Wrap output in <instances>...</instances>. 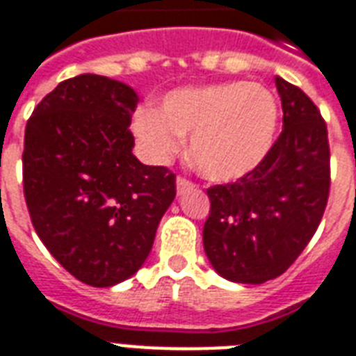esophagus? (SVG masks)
Instances as JSON below:
<instances>
[{"label": "esophagus", "mask_w": 356, "mask_h": 356, "mask_svg": "<svg viewBox=\"0 0 356 356\" xmlns=\"http://www.w3.org/2000/svg\"><path fill=\"white\" fill-rule=\"evenodd\" d=\"M195 184L192 183V181H188V179L184 177H177V194H184V192H188V190H194Z\"/></svg>", "instance_id": "obj_1"}]
</instances>
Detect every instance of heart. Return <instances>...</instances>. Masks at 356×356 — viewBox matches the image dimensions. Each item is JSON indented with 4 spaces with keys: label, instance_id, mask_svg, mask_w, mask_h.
Masks as SVG:
<instances>
[{
    "label": "heart",
    "instance_id": "obj_1",
    "mask_svg": "<svg viewBox=\"0 0 356 356\" xmlns=\"http://www.w3.org/2000/svg\"><path fill=\"white\" fill-rule=\"evenodd\" d=\"M277 118L275 97L266 86L234 81L170 92L161 111H136L133 131L155 161L175 155L190 134V156L197 170L212 181H234L270 153Z\"/></svg>",
    "mask_w": 356,
    "mask_h": 356
}]
</instances>
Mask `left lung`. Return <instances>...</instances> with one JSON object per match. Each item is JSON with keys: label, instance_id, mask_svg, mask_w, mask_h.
<instances>
[{"label": "left lung", "instance_id": "1", "mask_svg": "<svg viewBox=\"0 0 356 356\" xmlns=\"http://www.w3.org/2000/svg\"><path fill=\"white\" fill-rule=\"evenodd\" d=\"M282 133L266 159L236 183L207 190L203 248L222 277L262 284L293 264L314 236L331 188L327 125L301 88L275 77Z\"/></svg>", "mask_w": 356, "mask_h": 356}]
</instances>
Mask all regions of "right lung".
I'll list each match as a JSON object with an SVG mask.
<instances>
[{
  "label": "right lung",
  "mask_w": 356,
  "mask_h": 356,
  "mask_svg": "<svg viewBox=\"0 0 356 356\" xmlns=\"http://www.w3.org/2000/svg\"><path fill=\"white\" fill-rule=\"evenodd\" d=\"M138 96L103 75L58 83L27 122L24 194L47 251L75 279L114 286L142 268L175 175L133 155Z\"/></svg>",
  "instance_id": "obj_1"
}]
</instances>
